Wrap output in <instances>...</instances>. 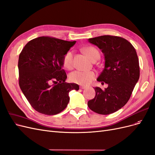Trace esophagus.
Masks as SVG:
<instances>
[{
	"label": "esophagus",
	"instance_id": "34e87169",
	"mask_svg": "<svg viewBox=\"0 0 155 155\" xmlns=\"http://www.w3.org/2000/svg\"><path fill=\"white\" fill-rule=\"evenodd\" d=\"M80 88L82 89H84L87 88V87L86 86H80Z\"/></svg>",
	"mask_w": 155,
	"mask_h": 155
}]
</instances>
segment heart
Returning a JSON list of instances; mask_svg holds the SVG:
<instances>
[{
    "label": "heart",
    "instance_id": "1",
    "mask_svg": "<svg viewBox=\"0 0 155 155\" xmlns=\"http://www.w3.org/2000/svg\"><path fill=\"white\" fill-rule=\"evenodd\" d=\"M84 53L90 58L92 61L98 59L100 53L96 48L93 47H86L83 49ZM64 66L68 69H71L73 67V54L72 51H69L64 54L62 58ZM96 77V72L94 71H76L69 74L71 82L81 86H87L90 84Z\"/></svg>",
    "mask_w": 155,
    "mask_h": 155
}]
</instances>
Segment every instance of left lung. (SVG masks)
<instances>
[{
    "instance_id": "8db88e82",
    "label": "left lung",
    "mask_w": 155,
    "mask_h": 155,
    "mask_svg": "<svg viewBox=\"0 0 155 155\" xmlns=\"http://www.w3.org/2000/svg\"><path fill=\"white\" fill-rule=\"evenodd\" d=\"M104 54L105 66L97 81L108 84L104 90L94 87L96 94L87 106L94 112L109 114L128 102L140 77L139 61L135 49L124 38L103 35L88 39Z\"/></svg>"
}]
</instances>
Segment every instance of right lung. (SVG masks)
I'll list each match as a JSON object with an SVG mask.
<instances>
[{
    "label": "right lung",
    "instance_id": "add662e5",
    "mask_svg": "<svg viewBox=\"0 0 155 155\" xmlns=\"http://www.w3.org/2000/svg\"><path fill=\"white\" fill-rule=\"evenodd\" d=\"M76 41L40 37L28 42L19 54V86L38 113L54 115L69 102V93L78 90L77 84L66 83L62 58Z\"/></svg>",
    "mask_w": 155,
    "mask_h": 155
}]
</instances>
